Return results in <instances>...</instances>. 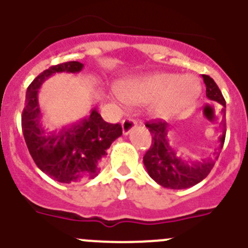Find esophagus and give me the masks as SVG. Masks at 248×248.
<instances>
[{
    "label": "esophagus",
    "mask_w": 248,
    "mask_h": 248,
    "mask_svg": "<svg viewBox=\"0 0 248 248\" xmlns=\"http://www.w3.org/2000/svg\"><path fill=\"white\" fill-rule=\"evenodd\" d=\"M136 124H137V121L133 119H124V121H122V132H124V135H128L129 132L132 131V129L135 128Z\"/></svg>",
    "instance_id": "esophagus-1"
}]
</instances>
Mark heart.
<instances>
[{
  "instance_id": "b5f03b06",
  "label": "heart",
  "mask_w": 248,
  "mask_h": 248,
  "mask_svg": "<svg viewBox=\"0 0 248 248\" xmlns=\"http://www.w3.org/2000/svg\"><path fill=\"white\" fill-rule=\"evenodd\" d=\"M201 90L202 87L196 77L164 73L131 80L124 89L113 88V95L122 105L128 101L153 103V110L156 113L169 115L193 103Z\"/></svg>"
}]
</instances>
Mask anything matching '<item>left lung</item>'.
Instances as JSON below:
<instances>
[{"instance_id":"8db88e82","label":"left lung","mask_w":248,"mask_h":248,"mask_svg":"<svg viewBox=\"0 0 248 248\" xmlns=\"http://www.w3.org/2000/svg\"><path fill=\"white\" fill-rule=\"evenodd\" d=\"M207 98L221 104L225 108V99L217 83L207 75H203ZM224 111V108H223ZM152 135V145L143 156V163L149 176L156 184L165 188L182 189L197 185L208 176V173L218 159L224 142H225L226 124L223 122V135L220 137V145L214 153L213 158L203 159L202 161H187L176 156L177 153L169 145L168 136L169 124L161 120H153L145 124Z\"/></svg>"}]
</instances>
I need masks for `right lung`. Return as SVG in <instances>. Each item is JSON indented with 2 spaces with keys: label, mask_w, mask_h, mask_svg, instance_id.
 I'll use <instances>...</instances> for the list:
<instances>
[{
  "label": "right lung",
  "mask_w": 248,
  "mask_h": 248,
  "mask_svg": "<svg viewBox=\"0 0 248 248\" xmlns=\"http://www.w3.org/2000/svg\"><path fill=\"white\" fill-rule=\"evenodd\" d=\"M83 63L77 61L51 66L38 76L27 89L22 113V129L30 155L43 172L61 184H72L100 171L99 163L111 143L122 135L120 124L105 122L96 108L88 119L59 132L46 133L40 124L38 92L50 76L59 72L78 73Z\"/></svg>",
  "instance_id": "obj_1"
}]
</instances>
